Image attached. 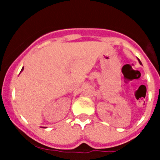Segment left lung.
Wrapping results in <instances>:
<instances>
[{
  "instance_id": "1",
  "label": "left lung",
  "mask_w": 160,
  "mask_h": 160,
  "mask_svg": "<svg viewBox=\"0 0 160 160\" xmlns=\"http://www.w3.org/2000/svg\"><path fill=\"white\" fill-rule=\"evenodd\" d=\"M138 61H139V60H138ZM139 63H140V64H142V63H141V62H140V61H139Z\"/></svg>"
}]
</instances>
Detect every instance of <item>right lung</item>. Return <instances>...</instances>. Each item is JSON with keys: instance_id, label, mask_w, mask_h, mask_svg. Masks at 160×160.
Instances as JSON below:
<instances>
[{"instance_id": "add662e5", "label": "right lung", "mask_w": 160, "mask_h": 160, "mask_svg": "<svg viewBox=\"0 0 160 160\" xmlns=\"http://www.w3.org/2000/svg\"><path fill=\"white\" fill-rule=\"evenodd\" d=\"M22 70H23V68H22Z\"/></svg>"}]
</instances>
